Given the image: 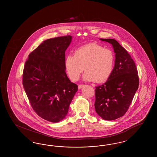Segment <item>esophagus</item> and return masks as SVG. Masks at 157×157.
<instances>
[{"instance_id": "1", "label": "esophagus", "mask_w": 157, "mask_h": 157, "mask_svg": "<svg viewBox=\"0 0 157 157\" xmlns=\"http://www.w3.org/2000/svg\"><path fill=\"white\" fill-rule=\"evenodd\" d=\"M83 86H84V85H78V89L81 90V89H82Z\"/></svg>"}]
</instances>
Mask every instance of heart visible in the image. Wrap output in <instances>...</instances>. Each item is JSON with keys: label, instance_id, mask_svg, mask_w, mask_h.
I'll list each match as a JSON object with an SVG mask.
<instances>
[{"label": "heart", "instance_id": "obj_1", "mask_svg": "<svg viewBox=\"0 0 157 157\" xmlns=\"http://www.w3.org/2000/svg\"><path fill=\"white\" fill-rule=\"evenodd\" d=\"M115 55L111 49L95 43L83 45L77 49L74 55H68L65 60L67 75L73 81L79 79L83 71L86 81L101 83L111 75Z\"/></svg>", "mask_w": 157, "mask_h": 157}]
</instances>
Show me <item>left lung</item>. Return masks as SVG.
Masks as SVG:
<instances>
[{
    "mask_svg": "<svg viewBox=\"0 0 157 157\" xmlns=\"http://www.w3.org/2000/svg\"><path fill=\"white\" fill-rule=\"evenodd\" d=\"M112 45L115 65L110 77L95 87V108L102 119L112 121L122 117L129 108L138 88L139 78L134 61L115 39H100Z\"/></svg>",
    "mask_w": 157,
    "mask_h": 157,
    "instance_id": "1",
    "label": "left lung"
}]
</instances>
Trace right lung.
<instances>
[{"label": "right lung", "mask_w": 157, "mask_h": 157, "mask_svg": "<svg viewBox=\"0 0 157 157\" xmlns=\"http://www.w3.org/2000/svg\"><path fill=\"white\" fill-rule=\"evenodd\" d=\"M72 36L47 39L32 52L25 62L23 86L37 115L58 122L67 115L78 85L71 82L65 70V51Z\"/></svg>", "instance_id": "1"}]
</instances>
